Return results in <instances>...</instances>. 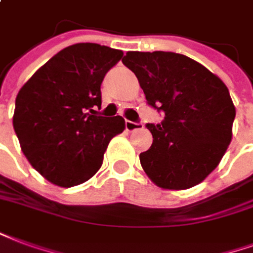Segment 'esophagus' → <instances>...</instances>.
I'll return each instance as SVG.
<instances>
[{
  "mask_svg": "<svg viewBox=\"0 0 253 253\" xmlns=\"http://www.w3.org/2000/svg\"><path fill=\"white\" fill-rule=\"evenodd\" d=\"M141 128H143V125H142V123H138V122L126 121V130H127V131H135V130H141Z\"/></svg>",
  "mask_w": 253,
  "mask_h": 253,
  "instance_id": "34e87169",
  "label": "esophagus"
}]
</instances>
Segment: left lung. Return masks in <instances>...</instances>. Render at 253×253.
Segmentation results:
<instances>
[{
  "label": "left lung",
  "mask_w": 253,
  "mask_h": 253,
  "mask_svg": "<svg viewBox=\"0 0 253 253\" xmlns=\"http://www.w3.org/2000/svg\"><path fill=\"white\" fill-rule=\"evenodd\" d=\"M147 104L165 112L147 123L153 145L139 154L145 173L162 189L184 190L203 182L225 154L236 110L222 80L188 56L127 52Z\"/></svg>",
  "instance_id": "obj_1"
}]
</instances>
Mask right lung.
Instances as JSON below:
<instances>
[{
	"label": "right lung",
	"mask_w": 253,
	"mask_h": 253,
	"mask_svg": "<svg viewBox=\"0 0 253 253\" xmlns=\"http://www.w3.org/2000/svg\"><path fill=\"white\" fill-rule=\"evenodd\" d=\"M123 52L93 42L67 46L39 68L16 98L13 127L29 164L53 185L88 181L126 123L98 117L100 84Z\"/></svg>",
	"instance_id": "right-lung-1"
}]
</instances>
